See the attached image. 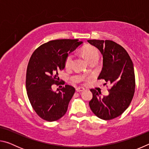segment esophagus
Masks as SVG:
<instances>
[{"instance_id": "1", "label": "esophagus", "mask_w": 149, "mask_h": 149, "mask_svg": "<svg viewBox=\"0 0 149 149\" xmlns=\"http://www.w3.org/2000/svg\"><path fill=\"white\" fill-rule=\"evenodd\" d=\"M85 89L84 87H77L76 88V91L77 92H81L83 91H84Z\"/></svg>"}]
</instances>
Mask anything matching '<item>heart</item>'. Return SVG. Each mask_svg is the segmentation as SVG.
Instances as JSON below:
<instances>
[{
  "mask_svg": "<svg viewBox=\"0 0 149 149\" xmlns=\"http://www.w3.org/2000/svg\"><path fill=\"white\" fill-rule=\"evenodd\" d=\"M82 54L87 61H89L90 63L94 61H98L99 58V49L93 45H86L82 49ZM73 59H74V55L72 54H69L65 58L64 62V67L65 69H69L71 68Z\"/></svg>",
  "mask_w": 149,
  "mask_h": 149,
  "instance_id": "heart-1",
  "label": "heart"
}]
</instances>
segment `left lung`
I'll return each instance as SVG.
<instances>
[{"mask_svg":"<svg viewBox=\"0 0 149 149\" xmlns=\"http://www.w3.org/2000/svg\"><path fill=\"white\" fill-rule=\"evenodd\" d=\"M99 49L103 57V66L99 79L112 85L109 95L102 97L101 93L91 89L93 98L89 101L92 112L98 118L110 120L122 114L133 99L135 88L133 64L127 51L110 40H88Z\"/></svg>","mask_w":149,"mask_h":149,"instance_id":"8db88e82","label":"left lung"}]
</instances>
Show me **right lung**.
<instances>
[{
    "label": "right lung",
    "instance_id": "1",
    "mask_svg": "<svg viewBox=\"0 0 149 149\" xmlns=\"http://www.w3.org/2000/svg\"><path fill=\"white\" fill-rule=\"evenodd\" d=\"M78 39H58L41 45L33 52L26 72V89L35 112L42 120L54 122L67 112L75 88L65 85L58 92L52 85L64 84L58 72L64 70L65 58L82 43Z\"/></svg>",
    "mask_w": 149,
    "mask_h": 149
}]
</instances>
